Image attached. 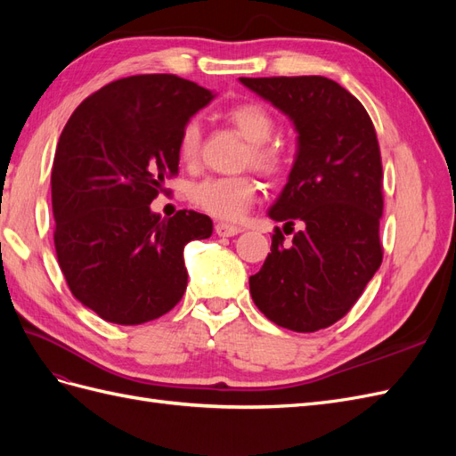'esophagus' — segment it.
<instances>
[{
  "label": "esophagus",
  "mask_w": 456,
  "mask_h": 456,
  "mask_svg": "<svg viewBox=\"0 0 456 456\" xmlns=\"http://www.w3.org/2000/svg\"><path fill=\"white\" fill-rule=\"evenodd\" d=\"M215 232H216V236H220V238H232V236H238L241 228L233 226V224H226V223H218L215 226Z\"/></svg>",
  "instance_id": "esophagus-1"
}]
</instances>
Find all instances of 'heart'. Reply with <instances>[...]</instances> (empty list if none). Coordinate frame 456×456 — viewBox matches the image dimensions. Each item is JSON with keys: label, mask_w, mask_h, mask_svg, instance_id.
<instances>
[{"label": "heart", "mask_w": 456, "mask_h": 456, "mask_svg": "<svg viewBox=\"0 0 456 456\" xmlns=\"http://www.w3.org/2000/svg\"><path fill=\"white\" fill-rule=\"evenodd\" d=\"M232 126L240 131L243 139L249 142L243 165L273 175L283 163V148L268 142L273 134L275 121L268 110L256 102H243L233 106L228 112ZM201 142V126L198 119H190L178 141V154L184 161H191L198 156ZM256 196V183L251 176H205L188 188V198L198 209L220 220H240Z\"/></svg>", "instance_id": "obj_1"}]
</instances>
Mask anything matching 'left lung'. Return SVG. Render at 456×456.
Segmentation results:
<instances>
[{
    "instance_id": "8db88e82",
    "label": "left lung",
    "mask_w": 456,
    "mask_h": 456,
    "mask_svg": "<svg viewBox=\"0 0 456 456\" xmlns=\"http://www.w3.org/2000/svg\"><path fill=\"white\" fill-rule=\"evenodd\" d=\"M293 123L297 151L275 223L302 230L285 243L280 228L265 265L249 278L256 308L275 325L314 333L338 322L380 268L382 163L363 104L322 76L240 77ZM289 233V232H285Z\"/></svg>"
}]
</instances>
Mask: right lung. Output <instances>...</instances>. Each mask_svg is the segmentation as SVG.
<instances>
[{
  "instance_id": "obj_1",
  "label": "right lung",
  "mask_w": 456,
  "mask_h": 456,
  "mask_svg": "<svg viewBox=\"0 0 456 456\" xmlns=\"http://www.w3.org/2000/svg\"><path fill=\"white\" fill-rule=\"evenodd\" d=\"M215 93L173 74L123 77L81 102L54 151V249L72 295L118 325L167 314L188 283L184 245L213 223L150 209L178 171V141Z\"/></svg>"
}]
</instances>
